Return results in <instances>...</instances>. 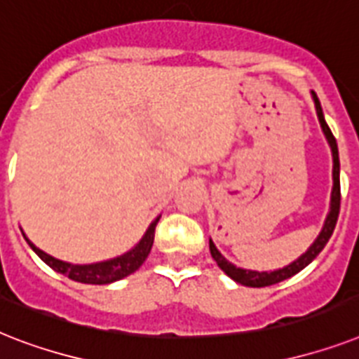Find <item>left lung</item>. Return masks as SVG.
<instances>
[{
  "label": "left lung",
  "mask_w": 359,
  "mask_h": 359,
  "mask_svg": "<svg viewBox=\"0 0 359 359\" xmlns=\"http://www.w3.org/2000/svg\"><path fill=\"white\" fill-rule=\"evenodd\" d=\"M315 102V109H317V116H319L320 128H323V133H325L326 140H328L330 148H332V157H334V170H332V177H334V187H332V200H330V213L325 220V226L320 229L319 237L313 241V245L309 246L306 254L298 257L297 261H293L291 265L283 266V269H278V271L272 272H257V271H246V269H239L235 266L233 263H229L219 250L217 246L213 245V241L209 239V250H211V256L217 261V265L222 269V271L228 274L231 280H235L241 285H246V287H266V285H274L278 282H283L287 278L294 276L297 272H300L304 266H308L315 257L319 256L320 250L325 248L328 239L334 233L335 222H337V217H339V205H341V185H339V151H337V142H335V137L330 131L328 124H326L325 114H323V107H320V102L317 98V94L311 93Z\"/></svg>",
  "instance_id": "1"
}]
</instances>
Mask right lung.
Wrapping results in <instances>:
<instances>
[{
	"label": "right lung",
	"instance_id": "right-lung-1",
	"mask_svg": "<svg viewBox=\"0 0 359 359\" xmlns=\"http://www.w3.org/2000/svg\"><path fill=\"white\" fill-rule=\"evenodd\" d=\"M159 222V217H157L154 222L150 224V228L146 229L144 237L139 241V245H135L130 252H126L122 256L113 257V259L100 261V263H90V265H74V263H66V261L57 259V257L46 254L40 248L31 243L27 237L25 241L29 243V246L33 248V252L40 259L44 261L46 265L51 266L53 271L61 272L65 276H68L74 282L79 283H93V285H103V283H113L118 282L122 278L133 274L137 269H139L142 263L146 261L148 254L151 250V245H154V235H156V226Z\"/></svg>",
	"mask_w": 359,
	"mask_h": 359
}]
</instances>
